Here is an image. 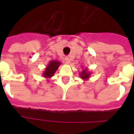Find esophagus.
Here are the masks:
<instances>
[{
	"mask_svg": "<svg viewBox=\"0 0 134 134\" xmlns=\"http://www.w3.org/2000/svg\"><path fill=\"white\" fill-rule=\"evenodd\" d=\"M70 58H69V57H66V58H65V62H66V63H67V64H69V63H70Z\"/></svg>",
	"mask_w": 134,
	"mask_h": 134,
	"instance_id": "esophagus-1",
	"label": "esophagus"
}]
</instances>
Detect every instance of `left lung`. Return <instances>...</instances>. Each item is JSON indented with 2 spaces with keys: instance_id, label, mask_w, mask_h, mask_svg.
Listing matches in <instances>:
<instances>
[{
  "instance_id": "left-lung-1",
  "label": "left lung",
  "mask_w": 134,
  "mask_h": 134,
  "mask_svg": "<svg viewBox=\"0 0 134 134\" xmlns=\"http://www.w3.org/2000/svg\"><path fill=\"white\" fill-rule=\"evenodd\" d=\"M82 68L83 69L79 74L80 78L81 79L84 80V81H88L90 79V77L91 76V71H88V68H84V67H82Z\"/></svg>"
}]
</instances>
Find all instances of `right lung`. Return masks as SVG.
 Segmentation results:
<instances>
[{"label":"right lung","instance_id":"right-lung-1","mask_svg":"<svg viewBox=\"0 0 134 134\" xmlns=\"http://www.w3.org/2000/svg\"><path fill=\"white\" fill-rule=\"evenodd\" d=\"M62 63L58 60H51L45 68L44 71H43L42 76L46 79H50L54 75L57 69H58L59 66Z\"/></svg>","mask_w":134,"mask_h":134}]
</instances>
